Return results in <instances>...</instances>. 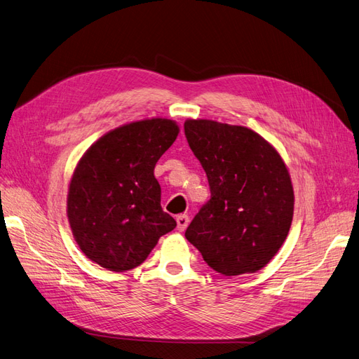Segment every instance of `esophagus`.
I'll list each match as a JSON object with an SVG mask.
<instances>
[{"label": "esophagus", "instance_id": "34e87169", "mask_svg": "<svg viewBox=\"0 0 359 359\" xmlns=\"http://www.w3.org/2000/svg\"><path fill=\"white\" fill-rule=\"evenodd\" d=\"M189 222H190L189 215H186V214L178 215V217H177V229H178L180 232L186 231V227L189 226Z\"/></svg>", "mask_w": 359, "mask_h": 359}]
</instances>
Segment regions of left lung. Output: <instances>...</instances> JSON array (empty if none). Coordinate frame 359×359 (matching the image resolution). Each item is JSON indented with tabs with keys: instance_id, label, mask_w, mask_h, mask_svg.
Returning <instances> with one entry per match:
<instances>
[{
	"instance_id": "obj_1",
	"label": "left lung",
	"mask_w": 359,
	"mask_h": 359,
	"mask_svg": "<svg viewBox=\"0 0 359 359\" xmlns=\"http://www.w3.org/2000/svg\"><path fill=\"white\" fill-rule=\"evenodd\" d=\"M184 132L211 190L186 238L217 273H256L277 255L292 224L295 196L283 158L243 126L187 119Z\"/></svg>"
}]
</instances>
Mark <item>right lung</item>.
Masks as SVG:
<instances>
[{
    "mask_svg": "<svg viewBox=\"0 0 359 359\" xmlns=\"http://www.w3.org/2000/svg\"><path fill=\"white\" fill-rule=\"evenodd\" d=\"M180 127L151 118L111 130L79 160L69 186L67 217L76 243L115 273L139 266L177 222L161 210L154 168Z\"/></svg>",
    "mask_w": 359,
    "mask_h": 359,
    "instance_id": "obj_1",
    "label": "right lung"
}]
</instances>
